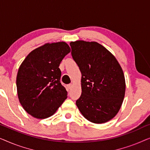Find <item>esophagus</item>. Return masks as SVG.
<instances>
[{
  "instance_id": "obj_1",
  "label": "esophagus",
  "mask_w": 150,
  "mask_h": 150,
  "mask_svg": "<svg viewBox=\"0 0 150 150\" xmlns=\"http://www.w3.org/2000/svg\"><path fill=\"white\" fill-rule=\"evenodd\" d=\"M71 87H72V84H69V85H67V88H68V89H70Z\"/></svg>"
}]
</instances>
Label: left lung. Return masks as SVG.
<instances>
[{"instance_id": "1", "label": "left lung", "mask_w": 150, "mask_h": 150, "mask_svg": "<svg viewBox=\"0 0 150 150\" xmlns=\"http://www.w3.org/2000/svg\"><path fill=\"white\" fill-rule=\"evenodd\" d=\"M69 45L82 74V93L76 102L77 107L89 122H108L120 110L125 96L126 83L120 63L96 42L79 40Z\"/></svg>"}]
</instances>
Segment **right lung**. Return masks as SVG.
<instances>
[{
	"label": "right lung",
	"mask_w": 150,
	"mask_h": 150,
	"mask_svg": "<svg viewBox=\"0 0 150 150\" xmlns=\"http://www.w3.org/2000/svg\"><path fill=\"white\" fill-rule=\"evenodd\" d=\"M70 52L65 42L46 44L30 52L18 69V96L22 107L38 119L52 115L67 98L59 65Z\"/></svg>",
	"instance_id": "right-lung-1"
}]
</instances>
